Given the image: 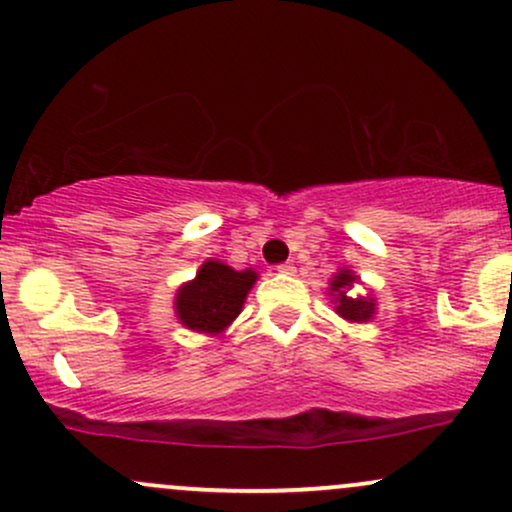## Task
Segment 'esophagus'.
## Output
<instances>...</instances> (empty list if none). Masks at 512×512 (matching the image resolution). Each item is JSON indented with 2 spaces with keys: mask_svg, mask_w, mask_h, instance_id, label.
<instances>
[{
  "mask_svg": "<svg viewBox=\"0 0 512 512\" xmlns=\"http://www.w3.org/2000/svg\"><path fill=\"white\" fill-rule=\"evenodd\" d=\"M276 272L293 276V274H296V264H293V262H284V264H279V267H276Z\"/></svg>",
  "mask_w": 512,
  "mask_h": 512,
  "instance_id": "obj_1",
  "label": "esophagus"
}]
</instances>
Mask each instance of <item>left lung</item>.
Returning <instances> with one entry per match:
<instances>
[{
    "label": "left lung",
    "mask_w": 512,
    "mask_h": 512,
    "mask_svg": "<svg viewBox=\"0 0 512 512\" xmlns=\"http://www.w3.org/2000/svg\"><path fill=\"white\" fill-rule=\"evenodd\" d=\"M356 284H361V276H358L354 269L339 267L330 279L327 296L332 298L334 313L342 317V320L354 322V325H361V322L373 320L375 310H378V303H375L373 293H366V296H354L351 289H354Z\"/></svg>",
    "instance_id": "1"
}]
</instances>
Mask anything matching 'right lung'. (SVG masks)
<instances>
[{"instance_id": "right-lung-1", "label": "right lung", "mask_w": 512, "mask_h": 512, "mask_svg": "<svg viewBox=\"0 0 512 512\" xmlns=\"http://www.w3.org/2000/svg\"><path fill=\"white\" fill-rule=\"evenodd\" d=\"M257 279H260V274L255 269L236 272L226 262L209 257L197 269L195 279L185 281L175 291V317L187 330L219 337L240 315L245 298H248Z\"/></svg>"}]
</instances>
